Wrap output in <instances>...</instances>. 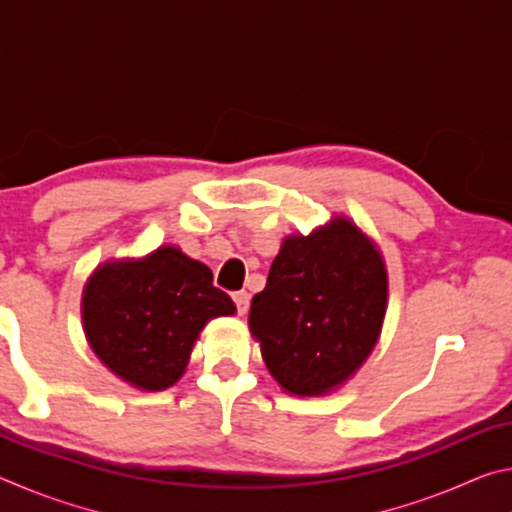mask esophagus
I'll list each match as a JSON object with an SVG mask.
<instances>
[{
    "label": "esophagus",
    "mask_w": 512,
    "mask_h": 512,
    "mask_svg": "<svg viewBox=\"0 0 512 512\" xmlns=\"http://www.w3.org/2000/svg\"><path fill=\"white\" fill-rule=\"evenodd\" d=\"M232 298H235V305H237V311H239V314H246V311H248V305H250V296H248V291H237L235 296H232Z\"/></svg>",
    "instance_id": "1"
}]
</instances>
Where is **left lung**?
I'll list each match as a JSON object with an SVG mask.
<instances>
[{"label":"left lung","instance_id":"left-lung-1","mask_svg":"<svg viewBox=\"0 0 512 512\" xmlns=\"http://www.w3.org/2000/svg\"><path fill=\"white\" fill-rule=\"evenodd\" d=\"M386 298L379 250L357 225L334 219L309 237L284 239L248 323L277 384L293 395H320L375 348Z\"/></svg>","mask_w":512,"mask_h":512}]
</instances>
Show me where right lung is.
<instances>
[{
	"mask_svg": "<svg viewBox=\"0 0 512 512\" xmlns=\"http://www.w3.org/2000/svg\"><path fill=\"white\" fill-rule=\"evenodd\" d=\"M237 311L205 264L162 246L137 262L99 266L83 291L85 336L97 357L144 391L176 384L210 318Z\"/></svg>",
	"mask_w": 512,
	"mask_h": 512,
	"instance_id": "add662e5",
	"label": "right lung"
}]
</instances>
